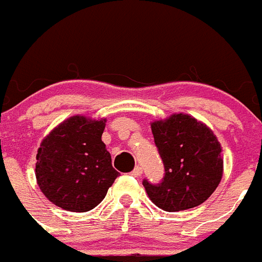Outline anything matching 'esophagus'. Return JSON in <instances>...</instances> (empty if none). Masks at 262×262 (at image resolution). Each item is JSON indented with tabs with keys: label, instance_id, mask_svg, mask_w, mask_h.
I'll use <instances>...</instances> for the list:
<instances>
[{
	"label": "esophagus",
	"instance_id": "34e87169",
	"mask_svg": "<svg viewBox=\"0 0 262 262\" xmlns=\"http://www.w3.org/2000/svg\"><path fill=\"white\" fill-rule=\"evenodd\" d=\"M132 176H135V178H138V176L142 175V168L141 167H136L130 173Z\"/></svg>",
	"mask_w": 262,
	"mask_h": 262
}]
</instances>
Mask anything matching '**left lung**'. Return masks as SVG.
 I'll return each instance as SVG.
<instances>
[{
  "label": "left lung",
  "mask_w": 262,
  "mask_h": 262,
  "mask_svg": "<svg viewBox=\"0 0 262 262\" xmlns=\"http://www.w3.org/2000/svg\"><path fill=\"white\" fill-rule=\"evenodd\" d=\"M150 127L165 173L159 184L142 182L149 199L169 212L202 205L222 179V148L216 136L183 113L155 121Z\"/></svg>",
  "instance_id": "1"
}]
</instances>
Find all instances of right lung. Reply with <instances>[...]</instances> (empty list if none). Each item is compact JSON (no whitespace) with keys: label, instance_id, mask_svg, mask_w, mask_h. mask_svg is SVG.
Listing matches in <instances>:
<instances>
[{"label":"right lung","instance_id":"1","mask_svg":"<svg viewBox=\"0 0 262 262\" xmlns=\"http://www.w3.org/2000/svg\"><path fill=\"white\" fill-rule=\"evenodd\" d=\"M106 120L70 117L40 144L36 180L57 207L74 212L93 210L120 175L102 141Z\"/></svg>","mask_w":262,"mask_h":262}]
</instances>
